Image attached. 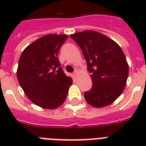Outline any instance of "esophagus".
<instances>
[{
  "label": "esophagus",
  "instance_id": "esophagus-1",
  "mask_svg": "<svg viewBox=\"0 0 146 146\" xmlns=\"http://www.w3.org/2000/svg\"><path fill=\"white\" fill-rule=\"evenodd\" d=\"M77 73H78V72L76 70L75 71V72H74V73H73V76H74V77H76V76H77Z\"/></svg>",
  "mask_w": 146,
  "mask_h": 146
}]
</instances>
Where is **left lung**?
<instances>
[{
    "label": "left lung",
    "instance_id": "8db88e82",
    "mask_svg": "<svg viewBox=\"0 0 146 146\" xmlns=\"http://www.w3.org/2000/svg\"><path fill=\"white\" fill-rule=\"evenodd\" d=\"M82 50L92 73V87L84 93L87 103L96 108L108 106L123 91L129 66L120 47L106 35L95 31L70 35Z\"/></svg>",
    "mask_w": 146,
    "mask_h": 146
}]
</instances>
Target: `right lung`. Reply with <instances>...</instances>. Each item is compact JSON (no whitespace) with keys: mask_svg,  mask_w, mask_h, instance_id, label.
<instances>
[{"mask_svg":"<svg viewBox=\"0 0 146 146\" xmlns=\"http://www.w3.org/2000/svg\"><path fill=\"white\" fill-rule=\"evenodd\" d=\"M67 35L49 34L27 46L19 57L17 80L26 96L38 106L54 109L66 98L73 80L57 57Z\"/></svg>","mask_w":146,"mask_h":146,"instance_id":"1","label":"right lung"}]
</instances>
